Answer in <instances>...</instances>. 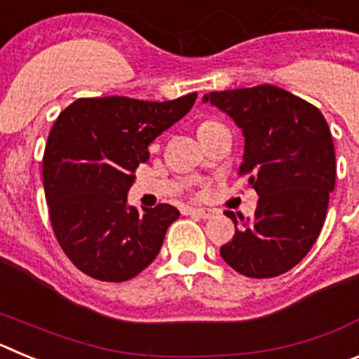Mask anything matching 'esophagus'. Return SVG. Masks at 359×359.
<instances>
[{
	"instance_id": "1",
	"label": "esophagus",
	"mask_w": 359,
	"mask_h": 359,
	"mask_svg": "<svg viewBox=\"0 0 359 359\" xmlns=\"http://www.w3.org/2000/svg\"><path fill=\"white\" fill-rule=\"evenodd\" d=\"M189 214L196 215V217H203V219L214 217V210H210V208H190Z\"/></svg>"
}]
</instances>
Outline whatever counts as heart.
<instances>
[{
  "instance_id": "b5f03b06",
  "label": "heart",
  "mask_w": 359,
  "mask_h": 359,
  "mask_svg": "<svg viewBox=\"0 0 359 359\" xmlns=\"http://www.w3.org/2000/svg\"><path fill=\"white\" fill-rule=\"evenodd\" d=\"M212 123H215V122H203L201 126H199V129H201V128H207V126H212Z\"/></svg>"
}]
</instances>
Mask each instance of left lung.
<instances>
[{
  "label": "left lung",
  "instance_id": "obj_1",
  "mask_svg": "<svg viewBox=\"0 0 359 359\" xmlns=\"http://www.w3.org/2000/svg\"><path fill=\"white\" fill-rule=\"evenodd\" d=\"M203 102L226 113L244 136L241 176L259 194L252 219L226 210L236 236L221 257L241 275L286 273L307 255L334 190V144L318 107L271 84L212 91Z\"/></svg>",
  "mask_w": 359,
  "mask_h": 359
}]
</instances>
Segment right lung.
Instances as JSON below:
<instances>
[{
    "instance_id": "right-lung-1",
    "label": "right lung",
    "mask_w": 359,
    "mask_h": 359,
    "mask_svg": "<svg viewBox=\"0 0 359 359\" xmlns=\"http://www.w3.org/2000/svg\"><path fill=\"white\" fill-rule=\"evenodd\" d=\"M196 98H79L57 116L43 156L44 196L53 233L82 273L123 282L156 259L180 212L167 203L138 212L128 192L136 167L149 160V145Z\"/></svg>"
}]
</instances>
